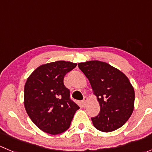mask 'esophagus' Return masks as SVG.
Instances as JSON below:
<instances>
[{
	"mask_svg": "<svg viewBox=\"0 0 152 152\" xmlns=\"http://www.w3.org/2000/svg\"><path fill=\"white\" fill-rule=\"evenodd\" d=\"M88 101H89L88 98L86 97V96H85V97H84V99L82 100V104H83V105L85 106L86 104H87V102H88Z\"/></svg>",
	"mask_w": 152,
	"mask_h": 152,
	"instance_id": "obj_1",
	"label": "esophagus"
}]
</instances>
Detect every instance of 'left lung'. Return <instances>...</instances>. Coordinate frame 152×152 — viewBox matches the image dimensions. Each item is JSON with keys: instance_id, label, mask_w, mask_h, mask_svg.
I'll use <instances>...</instances> for the list:
<instances>
[{"instance_id": "1", "label": "left lung", "mask_w": 152, "mask_h": 152, "mask_svg": "<svg viewBox=\"0 0 152 152\" xmlns=\"http://www.w3.org/2000/svg\"><path fill=\"white\" fill-rule=\"evenodd\" d=\"M88 79L100 105V113L91 118L93 126L103 132L121 127L134 110V90L126 76L116 67L99 60L78 64Z\"/></svg>"}]
</instances>
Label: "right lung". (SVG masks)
<instances>
[{"label":"right lung","instance_id":"add662e5","mask_svg":"<svg viewBox=\"0 0 152 152\" xmlns=\"http://www.w3.org/2000/svg\"><path fill=\"white\" fill-rule=\"evenodd\" d=\"M77 64L56 61L37 67L24 87V106L33 123L50 134L64 132L70 127L79 109L70 99V90L64 85V76Z\"/></svg>","mask_w":152,"mask_h":152}]
</instances>
